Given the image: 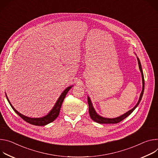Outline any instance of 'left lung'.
I'll return each mask as SVG.
<instances>
[{"instance_id":"obj_1","label":"left lung","mask_w":158,"mask_h":158,"mask_svg":"<svg viewBox=\"0 0 158 158\" xmlns=\"http://www.w3.org/2000/svg\"><path fill=\"white\" fill-rule=\"evenodd\" d=\"M137 58V61H138V63H139V69L140 71L141 72V75H142V78H143V90L141 94V95H140L139 101L137 102V103L136 104V106L132 109L131 110H130L129 111H128L127 112H126V114H123L122 115L117 117V118H104L102 117L101 116H100L99 115H98L96 112L95 111L93 106H92V104L91 102V100L89 98V97H88V103H89V114L90 116L91 117V118L96 122H98L99 124H117L118 122H121L122 120H123L124 118H126L127 117H128L134 110L138 106V105L139 104L140 102H141L143 94H144V75H143V69H142V67H141V62H140L139 59Z\"/></svg>"}]
</instances>
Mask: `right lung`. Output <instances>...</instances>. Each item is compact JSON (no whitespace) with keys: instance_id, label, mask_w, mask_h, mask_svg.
Masks as SVG:
<instances>
[{"instance_id":"add662e5","label":"right lung","mask_w":158,"mask_h":158,"mask_svg":"<svg viewBox=\"0 0 158 158\" xmlns=\"http://www.w3.org/2000/svg\"><path fill=\"white\" fill-rule=\"evenodd\" d=\"M71 88H72V86H69V87H68V88H66L64 90V92L60 95V98H58V101L56 102V103L55 104V107L52 108L51 111L47 115H46L45 117H41V118H30V117H28L23 115V114H21L19 112H17L13 107V106L11 105L10 102H9L7 95H6V97H7V99L11 107L14 110V111H15V112L17 115H19L24 120H25L26 122H27V123H29L30 124H32V125L43 126H45L46 124H48L51 123V122H53L58 117V116L59 115V114H60V109H61V105L63 103V100H64V99L67 93L68 92V91L70 90V89H71Z\"/></svg>"}]
</instances>
